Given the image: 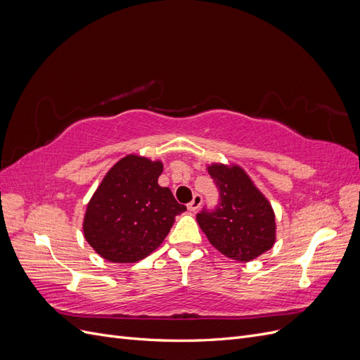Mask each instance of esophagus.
I'll return each mask as SVG.
<instances>
[{"label": "esophagus", "instance_id": "1", "mask_svg": "<svg viewBox=\"0 0 360 360\" xmlns=\"http://www.w3.org/2000/svg\"><path fill=\"white\" fill-rule=\"evenodd\" d=\"M201 201H202V197H201V195L195 193V195H193V198H192V201L188 204V210H189V212L198 210V209H200V205H201Z\"/></svg>", "mask_w": 360, "mask_h": 360}]
</instances>
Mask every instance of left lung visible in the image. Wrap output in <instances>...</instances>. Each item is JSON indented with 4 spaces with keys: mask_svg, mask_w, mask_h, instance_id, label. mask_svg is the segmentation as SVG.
<instances>
[{
    "mask_svg": "<svg viewBox=\"0 0 360 360\" xmlns=\"http://www.w3.org/2000/svg\"><path fill=\"white\" fill-rule=\"evenodd\" d=\"M219 200L197 214L209 242L228 258L250 261L275 243V213L240 167H209Z\"/></svg>",
    "mask_w": 360,
    "mask_h": 360,
    "instance_id": "left-lung-1",
    "label": "left lung"
}]
</instances>
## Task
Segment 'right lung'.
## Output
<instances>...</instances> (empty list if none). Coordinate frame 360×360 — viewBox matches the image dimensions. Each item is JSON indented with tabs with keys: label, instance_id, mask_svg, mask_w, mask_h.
<instances>
[{
	"label": "right lung",
	"instance_id": "1",
	"mask_svg": "<svg viewBox=\"0 0 360 360\" xmlns=\"http://www.w3.org/2000/svg\"><path fill=\"white\" fill-rule=\"evenodd\" d=\"M162 163L130 155L108 171L86 205L85 240L112 263H135L160 246L176 216L186 210L159 186Z\"/></svg>",
	"mask_w": 360,
	"mask_h": 360
}]
</instances>
